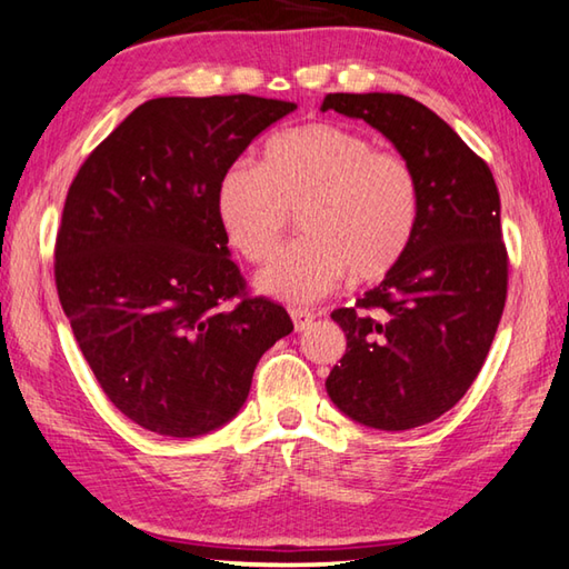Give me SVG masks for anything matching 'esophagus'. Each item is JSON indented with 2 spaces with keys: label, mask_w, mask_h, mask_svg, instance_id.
Here are the masks:
<instances>
[{
  "label": "esophagus",
  "mask_w": 569,
  "mask_h": 569,
  "mask_svg": "<svg viewBox=\"0 0 569 569\" xmlns=\"http://www.w3.org/2000/svg\"><path fill=\"white\" fill-rule=\"evenodd\" d=\"M291 319H293L296 331H306L308 326L313 323L316 316H313L311 311H306V308H293V311H291Z\"/></svg>",
  "instance_id": "1"
}]
</instances>
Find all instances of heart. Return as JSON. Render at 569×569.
<instances>
[{"label":"heart","mask_w":569,"mask_h":569,"mask_svg":"<svg viewBox=\"0 0 569 569\" xmlns=\"http://www.w3.org/2000/svg\"><path fill=\"white\" fill-rule=\"evenodd\" d=\"M216 208L230 246L256 266L278 253L298 213L306 238L258 276V288L311 303L349 273L373 283L401 263L417 233L421 190L399 152L341 124L308 122L273 134L261 166L233 162L220 176Z\"/></svg>","instance_id":"heart-1"}]
</instances>
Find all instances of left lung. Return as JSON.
I'll return each mask as SVG.
<instances>
[{
  "label": "left lung",
  "mask_w": 569,
  "mask_h": 569,
  "mask_svg": "<svg viewBox=\"0 0 569 569\" xmlns=\"http://www.w3.org/2000/svg\"><path fill=\"white\" fill-rule=\"evenodd\" d=\"M321 110L387 134L421 190L417 233L401 263L353 308L331 313L346 333V353L326 391L366 427H421L475 383L505 311L509 256L492 170L407 94L333 92Z\"/></svg>",
  "instance_id": "left-lung-1"
}]
</instances>
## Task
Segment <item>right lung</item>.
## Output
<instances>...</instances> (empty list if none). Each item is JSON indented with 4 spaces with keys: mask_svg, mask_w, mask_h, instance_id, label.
Here are the masks:
<instances>
[{
    "mask_svg": "<svg viewBox=\"0 0 569 569\" xmlns=\"http://www.w3.org/2000/svg\"><path fill=\"white\" fill-rule=\"evenodd\" d=\"M293 110L253 94L148 100L67 190L57 296L104 397L142 429L223 427L293 331L283 306L250 296L216 208L220 176Z\"/></svg>",
    "mask_w": 569,
    "mask_h": 569,
    "instance_id": "add662e5",
    "label": "right lung"
}]
</instances>
